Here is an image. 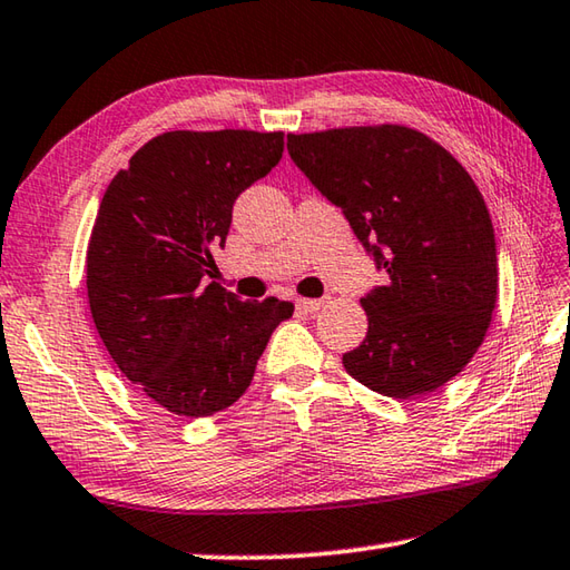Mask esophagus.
Returning <instances> with one entry per match:
<instances>
[{"mask_svg":"<svg viewBox=\"0 0 570 570\" xmlns=\"http://www.w3.org/2000/svg\"><path fill=\"white\" fill-rule=\"evenodd\" d=\"M294 304H296L298 312L314 314V312H320V308L324 306V298H296Z\"/></svg>","mask_w":570,"mask_h":570,"instance_id":"1","label":"esophagus"}]
</instances>
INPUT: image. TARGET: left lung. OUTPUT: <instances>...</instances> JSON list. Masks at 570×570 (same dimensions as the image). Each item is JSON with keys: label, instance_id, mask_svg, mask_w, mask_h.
I'll use <instances>...</instances> for the list:
<instances>
[{"label": "left lung", "instance_id": "obj_1", "mask_svg": "<svg viewBox=\"0 0 570 570\" xmlns=\"http://www.w3.org/2000/svg\"><path fill=\"white\" fill-rule=\"evenodd\" d=\"M286 148L384 272L362 298L370 330L344 370L394 400L448 384L485 340L498 298L493 220L468 170L402 125L288 135Z\"/></svg>", "mask_w": 570, "mask_h": 570}]
</instances>
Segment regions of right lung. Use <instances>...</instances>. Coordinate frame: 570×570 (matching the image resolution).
Masks as SVG:
<instances>
[{
	"label": "right lung",
	"mask_w": 570,
	"mask_h": 570,
	"mask_svg": "<svg viewBox=\"0 0 570 570\" xmlns=\"http://www.w3.org/2000/svg\"><path fill=\"white\" fill-rule=\"evenodd\" d=\"M284 132L173 130L148 140L105 190L88 246V298L112 362L183 417L234 404L274 330L294 314L216 282L236 198L282 160Z\"/></svg>",
	"instance_id": "1"
}]
</instances>
